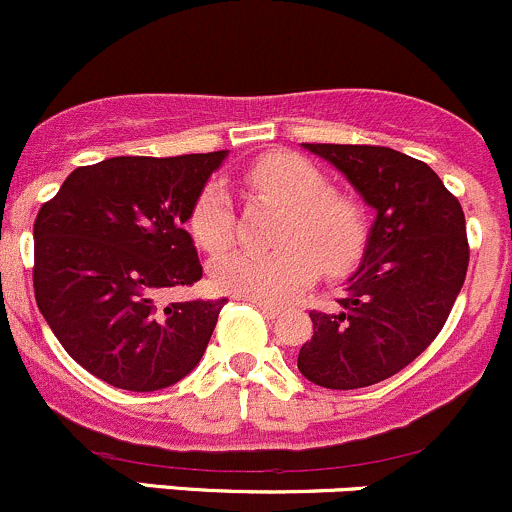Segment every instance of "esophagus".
Instances as JSON below:
<instances>
[{"label":"esophagus","instance_id":"obj_1","mask_svg":"<svg viewBox=\"0 0 512 512\" xmlns=\"http://www.w3.org/2000/svg\"><path fill=\"white\" fill-rule=\"evenodd\" d=\"M249 303H254L258 310H261L263 315H268V318H278V315L283 313V308L281 305H276V303H266V300H249Z\"/></svg>","mask_w":512,"mask_h":512}]
</instances>
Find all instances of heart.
Wrapping results in <instances>:
<instances>
[{
  "label": "heart",
  "mask_w": 512,
  "mask_h": 512,
  "mask_svg": "<svg viewBox=\"0 0 512 512\" xmlns=\"http://www.w3.org/2000/svg\"><path fill=\"white\" fill-rule=\"evenodd\" d=\"M258 194L286 207L273 249H236L219 256L212 283L221 293L246 300L281 303L320 273L342 276L367 246V214L355 197L328 189L323 172L295 152H268L244 170ZM189 234L199 249L219 254L234 241L229 192L209 182L189 209Z\"/></svg>",
  "instance_id": "b5f03b06"
}]
</instances>
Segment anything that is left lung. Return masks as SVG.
I'll return each mask as SVG.
<instances>
[{"instance_id": "1", "label": "left lung", "mask_w": 512, "mask_h": 512, "mask_svg": "<svg viewBox=\"0 0 512 512\" xmlns=\"http://www.w3.org/2000/svg\"><path fill=\"white\" fill-rule=\"evenodd\" d=\"M303 147L335 165L377 217L340 308L310 310L313 337L298 370L328 389L370 387L404 370L444 328L468 271L466 217L439 175L404 152Z\"/></svg>"}]
</instances>
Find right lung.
I'll use <instances>...</instances> for the list:
<instances>
[{
    "label": "right lung",
    "mask_w": 512,
    "mask_h": 512,
    "mask_svg": "<svg viewBox=\"0 0 512 512\" xmlns=\"http://www.w3.org/2000/svg\"><path fill=\"white\" fill-rule=\"evenodd\" d=\"M226 150L76 167L34 221V293L63 350L103 382L157 392L187 377L219 300L157 303L202 263L184 221Z\"/></svg>",
    "instance_id": "obj_1"
}]
</instances>
